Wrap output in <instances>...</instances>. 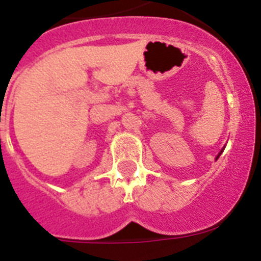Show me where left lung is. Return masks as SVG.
<instances>
[{"instance_id":"8db88e82","label":"left lung","mask_w":261,"mask_h":261,"mask_svg":"<svg viewBox=\"0 0 261 261\" xmlns=\"http://www.w3.org/2000/svg\"><path fill=\"white\" fill-rule=\"evenodd\" d=\"M221 153H222V151H221ZM221 153H220V154H218V156H220V155H221ZM218 156H217V159H218Z\"/></svg>"}]
</instances>
